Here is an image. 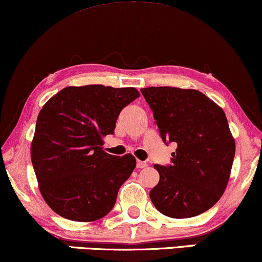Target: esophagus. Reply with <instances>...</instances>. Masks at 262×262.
<instances>
[{
	"instance_id": "1",
	"label": "esophagus",
	"mask_w": 262,
	"mask_h": 262,
	"mask_svg": "<svg viewBox=\"0 0 262 262\" xmlns=\"http://www.w3.org/2000/svg\"><path fill=\"white\" fill-rule=\"evenodd\" d=\"M137 167H138V169H144V167H147V163H146V161L137 160Z\"/></svg>"
}]
</instances>
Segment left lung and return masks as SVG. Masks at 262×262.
Masks as SVG:
<instances>
[{
	"instance_id": "1",
	"label": "left lung",
	"mask_w": 262,
	"mask_h": 262,
	"mask_svg": "<svg viewBox=\"0 0 262 262\" xmlns=\"http://www.w3.org/2000/svg\"><path fill=\"white\" fill-rule=\"evenodd\" d=\"M165 143L177 144L171 165H154V206L172 219L200 215L214 206L230 180L235 142L221 106L204 93L161 86L141 90Z\"/></svg>"
}]
</instances>
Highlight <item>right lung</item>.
I'll use <instances>...</instances> for the list:
<instances>
[{"label":"right lung","instance_id":"1","mask_svg":"<svg viewBox=\"0 0 262 262\" xmlns=\"http://www.w3.org/2000/svg\"><path fill=\"white\" fill-rule=\"evenodd\" d=\"M137 97L135 87L69 86L42 106L30 154L41 195L56 214L91 222L111 212L136 159L105 153L103 138Z\"/></svg>","mask_w":262,"mask_h":262}]
</instances>
